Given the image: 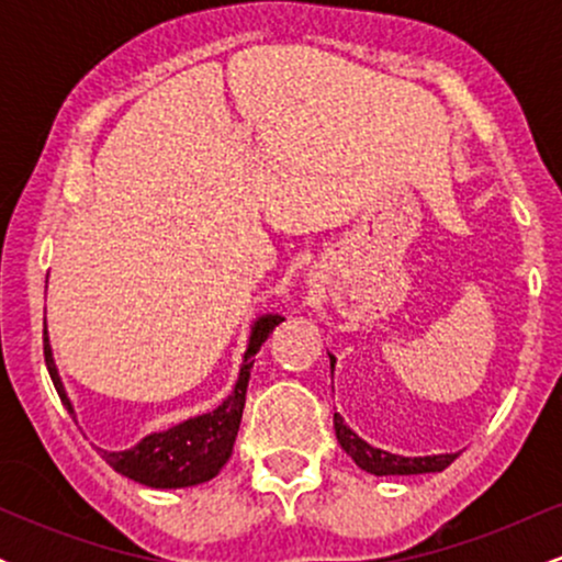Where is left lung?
<instances>
[{
	"instance_id": "left-lung-1",
	"label": "left lung",
	"mask_w": 562,
	"mask_h": 562,
	"mask_svg": "<svg viewBox=\"0 0 562 562\" xmlns=\"http://www.w3.org/2000/svg\"><path fill=\"white\" fill-rule=\"evenodd\" d=\"M335 364V359L330 357ZM335 436L338 443L346 449V454L357 462L359 468L367 470L372 475H420V473H441L443 468H449L457 460V454H434V457H398L391 451L375 449L353 434L351 428L344 423V417L333 415Z\"/></svg>"
}]
</instances>
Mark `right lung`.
Here are the masks:
<instances>
[{
    "label": "right lung",
    "instance_id": "right-lung-1",
    "mask_svg": "<svg viewBox=\"0 0 562 562\" xmlns=\"http://www.w3.org/2000/svg\"><path fill=\"white\" fill-rule=\"evenodd\" d=\"M277 325H280V317H272V314L256 322L248 340V351H245L240 367V378H237L235 383V391H232L214 412L173 425V428L164 430V434L142 438L134 449H97L102 454V460H105L115 473L153 488H182L214 479L218 470L227 465L232 449H235V438L243 420L245 391H248L250 380V367L256 362V353H259L261 344L269 338V333H272ZM44 362H47L57 396H60V402L66 404V409L74 415V406L68 402L60 375H57L47 330H44Z\"/></svg>",
    "mask_w": 562,
    "mask_h": 562
}]
</instances>
